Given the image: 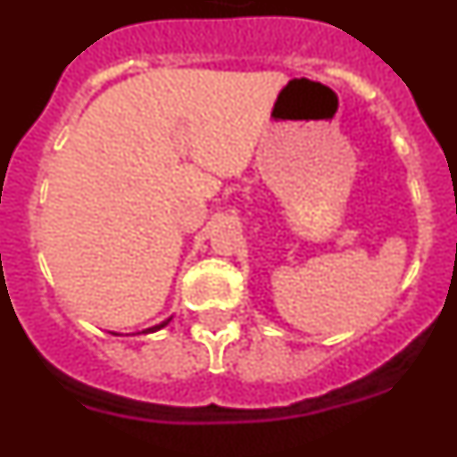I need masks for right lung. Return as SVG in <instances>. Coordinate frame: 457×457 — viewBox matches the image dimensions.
<instances>
[{
  "instance_id": "1",
  "label": "right lung",
  "mask_w": 457,
  "mask_h": 457,
  "mask_svg": "<svg viewBox=\"0 0 457 457\" xmlns=\"http://www.w3.org/2000/svg\"><path fill=\"white\" fill-rule=\"evenodd\" d=\"M173 318V316H171ZM171 318H167V320H162L160 322V325H153V327H148V329H144V332H157V329H162V327H167L169 322H171Z\"/></svg>"
}]
</instances>
